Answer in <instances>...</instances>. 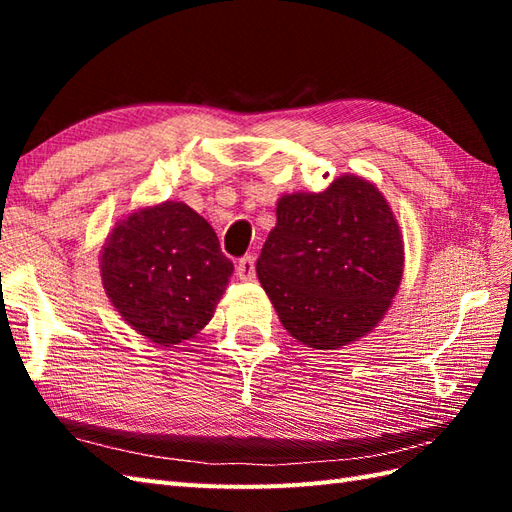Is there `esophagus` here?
<instances>
[{
    "label": "esophagus",
    "instance_id": "esophagus-1",
    "mask_svg": "<svg viewBox=\"0 0 512 512\" xmlns=\"http://www.w3.org/2000/svg\"><path fill=\"white\" fill-rule=\"evenodd\" d=\"M235 270H237V277L239 279H253L255 277V257L253 255H244L237 262Z\"/></svg>",
    "mask_w": 512,
    "mask_h": 512
}]
</instances>
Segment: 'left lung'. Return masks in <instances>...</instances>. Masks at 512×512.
Listing matches in <instances>:
<instances>
[{
    "instance_id": "1",
    "label": "left lung",
    "mask_w": 512,
    "mask_h": 512,
    "mask_svg": "<svg viewBox=\"0 0 512 512\" xmlns=\"http://www.w3.org/2000/svg\"><path fill=\"white\" fill-rule=\"evenodd\" d=\"M257 277L284 328L317 350L356 341L383 319L402 279L396 217L372 182L284 195Z\"/></svg>"
}]
</instances>
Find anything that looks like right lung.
Instances as JSON below:
<instances>
[{"label": "right lung", "instance_id": "obj_1", "mask_svg": "<svg viewBox=\"0 0 512 512\" xmlns=\"http://www.w3.org/2000/svg\"><path fill=\"white\" fill-rule=\"evenodd\" d=\"M233 262L213 226L182 202L140 209L118 222L101 255L107 297L147 339L173 345L211 321Z\"/></svg>", "mask_w": 512, "mask_h": 512}]
</instances>
